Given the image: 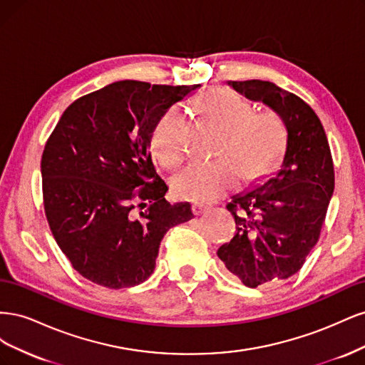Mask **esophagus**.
<instances>
[{"label": "esophagus", "mask_w": 365, "mask_h": 365, "mask_svg": "<svg viewBox=\"0 0 365 365\" xmlns=\"http://www.w3.org/2000/svg\"><path fill=\"white\" fill-rule=\"evenodd\" d=\"M208 205H205V204H200V202H195L193 205H192V212H193V215L195 216H201V215H204L205 212H208Z\"/></svg>", "instance_id": "obj_1"}]
</instances>
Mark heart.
Here are the masks:
<instances>
[{
    "mask_svg": "<svg viewBox=\"0 0 365 365\" xmlns=\"http://www.w3.org/2000/svg\"><path fill=\"white\" fill-rule=\"evenodd\" d=\"M201 113L225 129V138L216 161H193L173 176L172 185L181 197L210 202L235 189L239 172L245 180L259 176L280 152L283 132L272 114H252L247 98L216 88L200 101ZM185 121L181 109L172 106L153 126L149 138L152 155L165 168H173L184 157Z\"/></svg>",
    "mask_w": 365,
    "mask_h": 365,
    "instance_id": "1",
    "label": "heart"
}]
</instances>
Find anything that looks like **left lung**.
Here are the masks:
<instances>
[{"label": "left lung", "instance_id": "left-lung-1", "mask_svg": "<svg viewBox=\"0 0 365 365\" xmlns=\"http://www.w3.org/2000/svg\"><path fill=\"white\" fill-rule=\"evenodd\" d=\"M237 93L277 114L288 132L280 168L227 208L237 233L217 250L230 272L248 288L300 271L318 242L335 187L324 128L300 97L268 81H230Z\"/></svg>", "mask_w": 365, "mask_h": 365}]
</instances>
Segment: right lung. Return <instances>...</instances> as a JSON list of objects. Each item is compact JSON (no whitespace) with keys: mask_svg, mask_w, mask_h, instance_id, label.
I'll return each mask as SVG.
<instances>
[{"mask_svg":"<svg viewBox=\"0 0 365 365\" xmlns=\"http://www.w3.org/2000/svg\"><path fill=\"white\" fill-rule=\"evenodd\" d=\"M201 85L120 81L65 109L41 160L43 208L73 268L109 289L150 277L168 231L193 217L169 204L149 152L150 132L168 109ZM146 207L137 215L135 202Z\"/></svg>","mask_w":365,"mask_h":365,"instance_id":"1","label":"right lung"}]
</instances>
